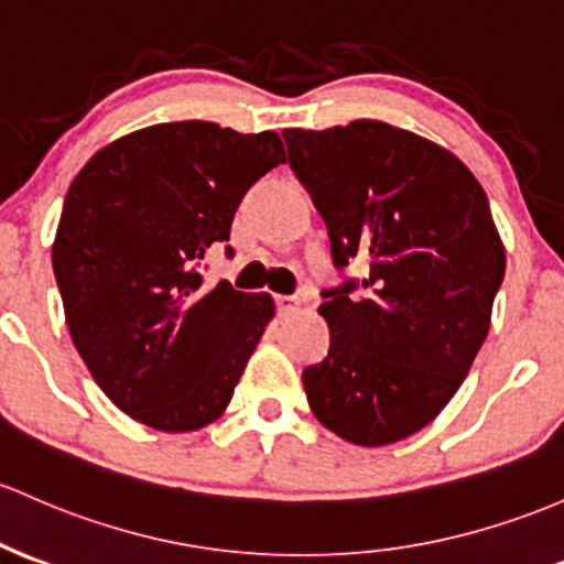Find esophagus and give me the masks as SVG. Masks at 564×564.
<instances>
[{
    "instance_id": "esophagus-1",
    "label": "esophagus",
    "mask_w": 564,
    "mask_h": 564,
    "mask_svg": "<svg viewBox=\"0 0 564 564\" xmlns=\"http://www.w3.org/2000/svg\"><path fill=\"white\" fill-rule=\"evenodd\" d=\"M275 305H278V313H281V315H294L296 311H300V300H296V296L278 294Z\"/></svg>"
}]
</instances>
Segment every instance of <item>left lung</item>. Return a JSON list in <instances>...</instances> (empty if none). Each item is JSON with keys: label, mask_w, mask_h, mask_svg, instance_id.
<instances>
[{"label": "left lung", "mask_w": 564, "mask_h": 564, "mask_svg": "<svg viewBox=\"0 0 564 564\" xmlns=\"http://www.w3.org/2000/svg\"><path fill=\"white\" fill-rule=\"evenodd\" d=\"M339 270L324 292L329 356L302 372L321 425L358 447L401 442L466 380L490 332L506 249L476 176L453 152L380 120L283 131Z\"/></svg>", "instance_id": "1"}]
</instances>
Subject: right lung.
Masks as SVG:
<instances>
[{
    "label": "right lung",
    "mask_w": 564,
    "mask_h": 564,
    "mask_svg": "<svg viewBox=\"0 0 564 564\" xmlns=\"http://www.w3.org/2000/svg\"><path fill=\"white\" fill-rule=\"evenodd\" d=\"M278 133L160 122L98 150L66 192L53 272L72 343L111 404L154 431L214 423L275 315L270 294L206 283ZM230 251V249H227Z\"/></svg>",
    "instance_id": "right-lung-1"
}]
</instances>
